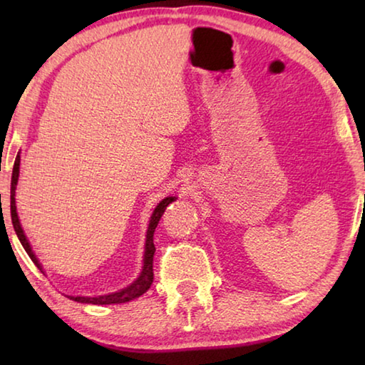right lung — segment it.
Returning a JSON list of instances; mask_svg holds the SVG:
<instances>
[{"label": "right lung", "instance_id": "1", "mask_svg": "<svg viewBox=\"0 0 365 365\" xmlns=\"http://www.w3.org/2000/svg\"><path fill=\"white\" fill-rule=\"evenodd\" d=\"M19 165H21V154H17L16 160H14V168H12V178H11V220H12V225H14L17 238H19V242L24 246V250L27 251V255L30 256V259H32L36 267L43 272L41 264L38 259H36L35 252L32 251V246H30L26 233H24V230H22L19 215H17V211H16V185H17V180H19ZM175 200H177L175 196L165 197V200L160 201L156 206V209H154L151 220H150V227H148V232H146L143 269H141V274L137 280L130 283L127 288H122L115 293L93 296V298H90V296H71V299L77 301V302H85V304H120V302H128L135 298H138V296H141L143 293H146L148 289H150L153 279H154L153 257H154V251H156V248H154V242H153L154 230H156V227L159 224L160 217H163L165 207H168L170 202Z\"/></svg>", "mask_w": 365, "mask_h": 365}]
</instances>
